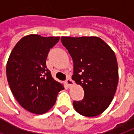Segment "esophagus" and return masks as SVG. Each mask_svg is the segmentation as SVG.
Here are the masks:
<instances>
[{
  "label": "esophagus",
  "instance_id": "esophagus-1",
  "mask_svg": "<svg viewBox=\"0 0 134 134\" xmlns=\"http://www.w3.org/2000/svg\"><path fill=\"white\" fill-rule=\"evenodd\" d=\"M65 82H66V84H67V86H68L69 87H70L71 86H72L74 85V82H73V81L71 79H67Z\"/></svg>",
  "mask_w": 134,
  "mask_h": 134
}]
</instances>
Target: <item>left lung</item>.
<instances>
[{
    "label": "left lung",
    "mask_w": 134,
    "mask_h": 134,
    "mask_svg": "<svg viewBox=\"0 0 134 134\" xmlns=\"http://www.w3.org/2000/svg\"><path fill=\"white\" fill-rule=\"evenodd\" d=\"M73 62L72 79L85 92L73 108L87 117L99 116L108 108L117 88L119 70L116 55L96 36L61 38Z\"/></svg>",
    "instance_id": "obj_1"
}]
</instances>
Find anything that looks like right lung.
Segmentation results:
<instances>
[{
  "instance_id": "add662e5",
  "label": "right lung",
  "mask_w": 134,
  "mask_h": 134,
  "mask_svg": "<svg viewBox=\"0 0 134 134\" xmlns=\"http://www.w3.org/2000/svg\"><path fill=\"white\" fill-rule=\"evenodd\" d=\"M59 39L26 35L15 44L8 58L7 77L10 90L21 107L30 113H47L55 103L58 93L64 89L46 66L49 51Z\"/></svg>"
}]
</instances>
